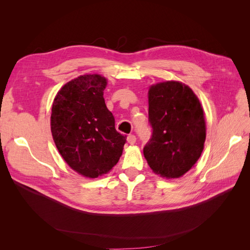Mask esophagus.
<instances>
[{"label":"esophagus","instance_id":"1","mask_svg":"<svg viewBox=\"0 0 250 250\" xmlns=\"http://www.w3.org/2000/svg\"><path fill=\"white\" fill-rule=\"evenodd\" d=\"M136 141H137V138H136L135 135H129L127 137V143L129 144V145H134V144L136 143Z\"/></svg>","mask_w":250,"mask_h":250}]
</instances>
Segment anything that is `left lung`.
I'll return each mask as SVG.
<instances>
[{"mask_svg": "<svg viewBox=\"0 0 250 250\" xmlns=\"http://www.w3.org/2000/svg\"><path fill=\"white\" fill-rule=\"evenodd\" d=\"M148 98L152 137L144 156L154 173L181 177L204 150L206 122L201 102L188 86L177 81L152 85Z\"/></svg>", "mask_w": 250, "mask_h": 250, "instance_id": "1", "label": "left lung"}]
</instances>
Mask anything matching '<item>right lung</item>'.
<instances>
[{"label":"right lung","mask_w":250,"mask_h":250,"mask_svg":"<svg viewBox=\"0 0 250 250\" xmlns=\"http://www.w3.org/2000/svg\"><path fill=\"white\" fill-rule=\"evenodd\" d=\"M106 85L100 75H83L64 84L52 103L50 128L56 146L73 170L89 178L109 172L126 142L105 104Z\"/></svg>","instance_id":"right-lung-1"}]
</instances>
